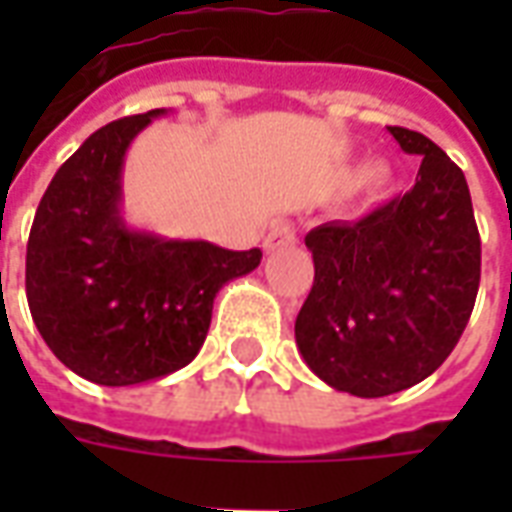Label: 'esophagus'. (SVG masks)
Instances as JSON below:
<instances>
[{"instance_id":"1","label":"esophagus","mask_w":512,"mask_h":512,"mask_svg":"<svg viewBox=\"0 0 512 512\" xmlns=\"http://www.w3.org/2000/svg\"><path fill=\"white\" fill-rule=\"evenodd\" d=\"M296 244V230L290 222H274L271 230L266 235V249L274 252V249H282V246H293Z\"/></svg>"}]
</instances>
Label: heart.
<instances>
[{
	"label": "heart",
	"instance_id": "1",
	"mask_svg": "<svg viewBox=\"0 0 512 512\" xmlns=\"http://www.w3.org/2000/svg\"><path fill=\"white\" fill-rule=\"evenodd\" d=\"M359 183H362V189L370 191V194H384V191L389 189V183H392V167H389L386 161H373V164H367V167L362 169Z\"/></svg>",
	"mask_w": 512,
	"mask_h": 512
}]
</instances>
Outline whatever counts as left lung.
Returning a JSON list of instances; mask_svg holds the SVG:
<instances>
[{
	"label": "left lung",
	"mask_w": 512,
	"mask_h": 512,
	"mask_svg": "<svg viewBox=\"0 0 512 512\" xmlns=\"http://www.w3.org/2000/svg\"><path fill=\"white\" fill-rule=\"evenodd\" d=\"M417 183L359 222L307 233L315 282L296 345L323 384L384 397L419 384L452 354L480 288V233L463 172L428 136L389 126Z\"/></svg>",
	"instance_id": "left-lung-1"
}]
</instances>
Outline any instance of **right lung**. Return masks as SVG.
<instances>
[{
	"label": "right lung",
	"mask_w": 512,
	"mask_h": 512,
	"mask_svg": "<svg viewBox=\"0 0 512 512\" xmlns=\"http://www.w3.org/2000/svg\"><path fill=\"white\" fill-rule=\"evenodd\" d=\"M167 109L123 117L87 136L51 178L27 244V301L51 354L101 386H134L200 354L216 293L260 266L202 238L128 224L123 164Z\"/></svg>",
	"instance_id": "1"
}]
</instances>
